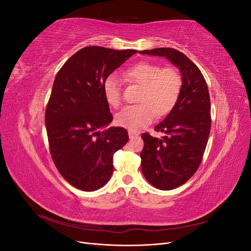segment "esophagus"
<instances>
[{
	"instance_id": "34e87169",
	"label": "esophagus",
	"mask_w": 251,
	"mask_h": 251,
	"mask_svg": "<svg viewBox=\"0 0 251 251\" xmlns=\"http://www.w3.org/2000/svg\"><path fill=\"white\" fill-rule=\"evenodd\" d=\"M139 134L137 132H134V131H128V137L130 138H134V137H137Z\"/></svg>"
}]
</instances>
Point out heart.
<instances>
[{
    "instance_id": "obj_1",
    "label": "heart",
    "mask_w": 251,
    "mask_h": 251,
    "mask_svg": "<svg viewBox=\"0 0 251 251\" xmlns=\"http://www.w3.org/2000/svg\"><path fill=\"white\" fill-rule=\"evenodd\" d=\"M126 81L141 87L137 97L138 104L127 105L119 112L115 123L117 126L136 131L149 125L157 116L170 113L177 103L182 88V77L174 68H162L160 65L142 62L124 72ZM104 100L112 108L117 109L121 103L120 88L117 79L111 75L103 81Z\"/></svg>"
}]
</instances>
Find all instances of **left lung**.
Instances as JSON below:
<instances>
[{"mask_svg":"<svg viewBox=\"0 0 251 251\" xmlns=\"http://www.w3.org/2000/svg\"><path fill=\"white\" fill-rule=\"evenodd\" d=\"M140 54L163 56L179 68L180 96L173 110L155 126L161 139L143 133L140 154L143 176L156 188L170 191L184 184L198 170L210 132V100L201 71L183 53L173 48L139 51Z\"/></svg>","mask_w":251,"mask_h":251,"instance_id":"left-lung-1","label":"left lung"}]
</instances>
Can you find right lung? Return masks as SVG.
<instances>
[{"label":"right lung","instance_id":"add662e5","mask_svg":"<svg viewBox=\"0 0 251 251\" xmlns=\"http://www.w3.org/2000/svg\"><path fill=\"white\" fill-rule=\"evenodd\" d=\"M136 50L89 46L73 54L57 72L45 113L52 160L71 185L94 192L110 180L113 155L128 140L126 128L111 126L104 79Z\"/></svg>","mask_w":251,"mask_h":251}]
</instances>
